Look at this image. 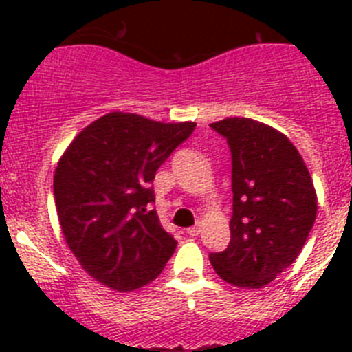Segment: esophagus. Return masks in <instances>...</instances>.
I'll use <instances>...</instances> for the list:
<instances>
[{"instance_id":"34e87169","label":"esophagus","mask_w":352,"mask_h":352,"mask_svg":"<svg viewBox=\"0 0 352 352\" xmlns=\"http://www.w3.org/2000/svg\"><path fill=\"white\" fill-rule=\"evenodd\" d=\"M186 234L188 236H199L201 234V226H194V227H188V229H186Z\"/></svg>"}]
</instances>
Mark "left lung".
Listing matches in <instances>:
<instances>
[{
  "instance_id": "8db88e82",
  "label": "left lung",
  "mask_w": 352,
  "mask_h": 352,
  "mask_svg": "<svg viewBox=\"0 0 352 352\" xmlns=\"http://www.w3.org/2000/svg\"><path fill=\"white\" fill-rule=\"evenodd\" d=\"M232 155L231 243L211 254L222 280L259 289L289 268L316 222L312 176L284 133L250 118L211 123Z\"/></svg>"
}]
</instances>
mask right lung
I'll return each mask as SVG.
<instances>
[{"instance_id": "add662e5", "label": "right lung", "mask_w": 352, "mask_h": 352, "mask_svg": "<svg viewBox=\"0 0 352 352\" xmlns=\"http://www.w3.org/2000/svg\"><path fill=\"white\" fill-rule=\"evenodd\" d=\"M194 121L162 123L109 113L80 130L54 173L61 232L82 270L129 292L155 280L176 239L160 226L153 183L158 167L194 132Z\"/></svg>"}]
</instances>
